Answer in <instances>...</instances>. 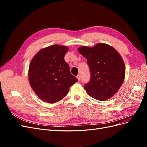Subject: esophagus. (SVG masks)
Listing matches in <instances>:
<instances>
[{
  "label": "esophagus",
  "instance_id": "obj_1",
  "mask_svg": "<svg viewBox=\"0 0 147 147\" xmlns=\"http://www.w3.org/2000/svg\"><path fill=\"white\" fill-rule=\"evenodd\" d=\"M77 79H78V81H80V75H77Z\"/></svg>",
  "mask_w": 147,
  "mask_h": 147
}]
</instances>
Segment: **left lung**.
Segmentation results:
<instances>
[{"mask_svg": "<svg viewBox=\"0 0 147 147\" xmlns=\"http://www.w3.org/2000/svg\"><path fill=\"white\" fill-rule=\"evenodd\" d=\"M78 52L87 59L91 80L84 86L88 94L104 101L113 96L122 85L125 77V65L121 56L106 43L92 47L82 46Z\"/></svg>", "mask_w": 147, "mask_h": 147, "instance_id": "1", "label": "left lung"}]
</instances>
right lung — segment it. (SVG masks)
Returning <instances> with one entry per match:
<instances>
[{
  "mask_svg": "<svg viewBox=\"0 0 147 147\" xmlns=\"http://www.w3.org/2000/svg\"><path fill=\"white\" fill-rule=\"evenodd\" d=\"M66 46L53 45L41 49L31 60L28 71L30 85L42 100L53 104L68 94L78 82L64 60Z\"/></svg>",
  "mask_w": 147,
  "mask_h": 147,
  "instance_id": "obj_1",
  "label": "right lung"
}]
</instances>
